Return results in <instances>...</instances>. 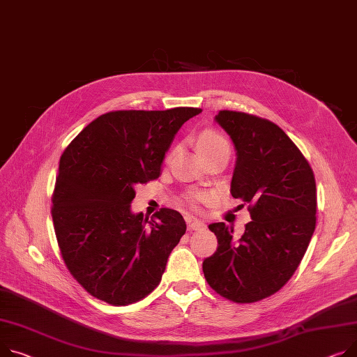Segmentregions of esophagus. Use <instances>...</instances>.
I'll return each mask as SVG.
<instances>
[{
    "mask_svg": "<svg viewBox=\"0 0 357 357\" xmlns=\"http://www.w3.org/2000/svg\"><path fill=\"white\" fill-rule=\"evenodd\" d=\"M205 228H206V225L202 221H198V220H194V221H189L188 222V229L189 231H202Z\"/></svg>",
    "mask_w": 357,
    "mask_h": 357,
    "instance_id": "1",
    "label": "esophagus"
}]
</instances>
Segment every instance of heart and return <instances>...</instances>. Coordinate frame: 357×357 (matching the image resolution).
Instances as JSON below:
<instances>
[{
  "instance_id": "obj_1",
  "label": "heart",
  "mask_w": 357,
  "mask_h": 357,
  "mask_svg": "<svg viewBox=\"0 0 357 357\" xmlns=\"http://www.w3.org/2000/svg\"><path fill=\"white\" fill-rule=\"evenodd\" d=\"M197 146H198L199 152H205V151H211V149L228 146V142L221 133H218L215 130L206 129V130H202L198 135ZM208 199H209V194H206L204 191H192V192H188L185 195V201L194 208H197L198 204L206 202Z\"/></svg>"
}]
</instances>
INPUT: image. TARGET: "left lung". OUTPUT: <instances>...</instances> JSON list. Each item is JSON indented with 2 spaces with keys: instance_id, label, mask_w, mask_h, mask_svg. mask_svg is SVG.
<instances>
[{
  "instance_id": "obj_1",
  "label": "left lung",
  "mask_w": 357,
  "mask_h": 357,
  "mask_svg": "<svg viewBox=\"0 0 357 357\" xmlns=\"http://www.w3.org/2000/svg\"><path fill=\"white\" fill-rule=\"evenodd\" d=\"M215 121L236 149L231 195L248 204L252 221L238 241L232 227L211 224L218 248L204 259L202 270L220 296L254 303L277 293L301 263L316 228V179L275 123L234 110H220Z\"/></svg>"
}]
</instances>
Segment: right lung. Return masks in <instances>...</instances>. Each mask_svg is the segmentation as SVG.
I'll return each mask as SVG.
<instances>
[{
  "instance_id": "right-lung-1",
  "label": "right lung",
  "mask_w": 357,
  "mask_h": 357,
  "mask_svg": "<svg viewBox=\"0 0 357 357\" xmlns=\"http://www.w3.org/2000/svg\"><path fill=\"white\" fill-rule=\"evenodd\" d=\"M198 107L116 110L64 149L52 217L61 257L80 286L112 305L145 298L186 231L178 211L132 213L135 186L158 179L165 152Z\"/></svg>"
}]
</instances>
